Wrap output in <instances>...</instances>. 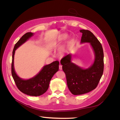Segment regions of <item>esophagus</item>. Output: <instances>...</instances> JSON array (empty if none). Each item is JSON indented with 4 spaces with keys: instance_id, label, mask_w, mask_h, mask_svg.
Here are the masks:
<instances>
[{
    "instance_id": "34e87169",
    "label": "esophagus",
    "mask_w": 120,
    "mask_h": 120,
    "mask_svg": "<svg viewBox=\"0 0 120 120\" xmlns=\"http://www.w3.org/2000/svg\"><path fill=\"white\" fill-rule=\"evenodd\" d=\"M59 69L60 70H62V66L61 65H60L59 66Z\"/></svg>"
}]
</instances>
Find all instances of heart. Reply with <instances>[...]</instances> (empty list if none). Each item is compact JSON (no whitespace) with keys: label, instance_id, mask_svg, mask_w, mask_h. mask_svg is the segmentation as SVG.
Masks as SVG:
<instances>
[{"label":"heart","instance_id":"1","mask_svg":"<svg viewBox=\"0 0 120 120\" xmlns=\"http://www.w3.org/2000/svg\"><path fill=\"white\" fill-rule=\"evenodd\" d=\"M68 35L67 34H62L59 38V39H58V41L56 42V43H58L60 42H61L62 41H64V40H66L68 38ZM68 49V45L67 46H64V48L62 49V50H61V53H62V54H64V53L66 52V50Z\"/></svg>","mask_w":120,"mask_h":120}]
</instances>
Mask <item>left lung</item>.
I'll return each mask as SVG.
<instances>
[{
	"instance_id": "8db88e82",
	"label": "left lung",
	"mask_w": 120,
	"mask_h": 120,
	"mask_svg": "<svg viewBox=\"0 0 120 120\" xmlns=\"http://www.w3.org/2000/svg\"><path fill=\"white\" fill-rule=\"evenodd\" d=\"M79 31L82 33L81 43H90L95 59L93 64L87 68L72 63L71 53L60 60L63 70L66 75L68 88L74 95H82L96 89L104 71V52L100 42L90 30Z\"/></svg>"
}]
</instances>
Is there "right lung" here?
I'll list each match as a JSON object with an SVG mask.
<instances>
[{
	"instance_id": "right-lung-1",
	"label": "right lung",
	"mask_w": 120,
	"mask_h": 120,
	"mask_svg": "<svg viewBox=\"0 0 120 120\" xmlns=\"http://www.w3.org/2000/svg\"><path fill=\"white\" fill-rule=\"evenodd\" d=\"M34 35V33L27 32L20 38L14 45L12 52L11 74L17 88L20 91L30 96H39L48 90L49 82L56 72L59 71V61H54L45 65L38 74L29 79L20 78L16 73L14 67V57L15 50Z\"/></svg>"
}]
</instances>
